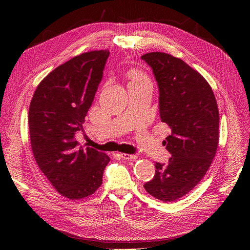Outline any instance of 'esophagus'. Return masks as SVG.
Returning <instances> with one entry per match:
<instances>
[{
	"label": "esophagus",
	"instance_id": "obj_1",
	"mask_svg": "<svg viewBox=\"0 0 250 250\" xmlns=\"http://www.w3.org/2000/svg\"><path fill=\"white\" fill-rule=\"evenodd\" d=\"M120 156L124 158V160H127V161H133L137 158V156L133 155V154H127V153H120Z\"/></svg>",
	"mask_w": 250,
	"mask_h": 250
}]
</instances>
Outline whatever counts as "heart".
Masks as SVG:
<instances>
[{
	"mask_svg": "<svg viewBox=\"0 0 250 250\" xmlns=\"http://www.w3.org/2000/svg\"><path fill=\"white\" fill-rule=\"evenodd\" d=\"M131 78H132V81H144V80H149L147 78V76H145V75L140 73V72H133L132 75H131Z\"/></svg>",
	"mask_w": 250,
	"mask_h": 250,
	"instance_id": "obj_1",
	"label": "heart"
}]
</instances>
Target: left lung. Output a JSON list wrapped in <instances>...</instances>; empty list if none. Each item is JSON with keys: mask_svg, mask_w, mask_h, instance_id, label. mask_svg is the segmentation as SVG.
<instances>
[{"mask_svg": "<svg viewBox=\"0 0 250 250\" xmlns=\"http://www.w3.org/2000/svg\"><path fill=\"white\" fill-rule=\"evenodd\" d=\"M142 59L160 88L161 119L171 130L164 142L172 155L167 165L155 164V175L144 188L171 202L193 190L210 167L219 143L218 105L208 82L184 60L163 52Z\"/></svg>", "mask_w": 250, "mask_h": 250, "instance_id": "obj_1", "label": "left lung"}]
</instances>
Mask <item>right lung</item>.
Listing matches in <instances>:
<instances>
[{"mask_svg":"<svg viewBox=\"0 0 250 250\" xmlns=\"http://www.w3.org/2000/svg\"><path fill=\"white\" fill-rule=\"evenodd\" d=\"M108 50L89 51L57 66L36 87L29 107L35 162L55 190L78 200L102 185L110 158L75 141L102 79Z\"/></svg>","mask_w":250,"mask_h":250,"instance_id":"1","label":"right lung"}]
</instances>
